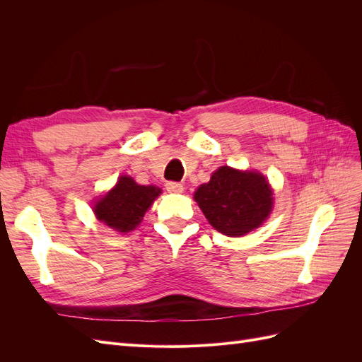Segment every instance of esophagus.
<instances>
[{
	"label": "esophagus",
	"mask_w": 362,
	"mask_h": 362,
	"mask_svg": "<svg viewBox=\"0 0 362 362\" xmlns=\"http://www.w3.org/2000/svg\"><path fill=\"white\" fill-rule=\"evenodd\" d=\"M166 189H168L169 193H182V192H184L182 184L175 182V181H169V182L166 184Z\"/></svg>",
	"instance_id": "34e87169"
}]
</instances>
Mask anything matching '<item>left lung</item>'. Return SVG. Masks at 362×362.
<instances>
[{
    "label": "left lung",
    "instance_id": "obj_1",
    "mask_svg": "<svg viewBox=\"0 0 362 362\" xmlns=\"http://www.w3.org/2000/svg\"><path fill=\"white\" fill-rule=\"evenodd\" d=\"M194 201L218 233L238 237L258 228L272 211L273 193L257 172L223 166L194 193Z\"/></svg>",
    "mask_w": 362,
    "mask_h": 362
}]
</instances>
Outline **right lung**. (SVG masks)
I'll use <instances>...</instances> for the list:
<instances>
[{"mask_svg": "<svg viewBox=\"0 0 362 362\" xmlns=\"http://www.w3.org/2000/svg\"><path fill=\"white\" fill-rule=\"evenodd\" d=\"M161 193L154 185H139L133 178L120 177L115 189L96 202L95 214L119 233H128L141 222L148 208Z\"/></svg>", "mask_w": 362, "mask_h": 362, "instance_id": "add662e5", "label": "right lung"}]
</instances>
